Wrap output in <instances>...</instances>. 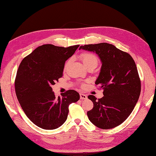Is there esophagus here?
<instances>
[{
	"instance_id": "34e87169",
	"label": "esophagus",
	"mask_w": 156,
	"mask_h": 156,
	"mask_svg": "<svg viewBox=\"0 0 156 156\" xmlns=\"http://www.w3.org/2000/svg\"><path fill=\"white\" fill-rule=\"evenodd\" d=\"M80 98H81V100H87V96L84 94L80 93Z\"/></svg>"
}]
</instances>
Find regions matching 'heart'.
I'll list each match as a JSON object with an SVG mask.
<instances>
[{
  "instance_id": "1",
  "label": "heart",
  "mask_w": 156,
  "mask_h": 156,
  "mask_svg": "<svg viewBox=\"0 0 156 156\" xmlns=\"http://www.w3.org/2000/svg\"><path fill=\"white\" fill-rule=\"evenodd\" d=\"M81 60L85 67L88 66V65L92 64H98V58L96 56L89 53H84L81 55Z\"/></svg>"
}]
</instances>
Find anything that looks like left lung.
Instances as JSON below:
<instances>
[{
	"label": "left lung",
	"mask_w": 156,
	"mask_h": 156,
	"mask_svg": "<svg viewBox=\"0 0 156 156\" xmlns=\"http://www.w3.org/2000/svg\"><path fill=\"white\" fill-rule=\"evenodd\" d=\"M79 49L96 53L101 67L95 82L103 90V97L88 96L94 103L87 112L88 119L99 128L108 129L120 125L128 117L140 94V81L131 55L107 43L82 45Z\"/></svg>",
	"instance_id": "left-lung-1"
}]
</instances>
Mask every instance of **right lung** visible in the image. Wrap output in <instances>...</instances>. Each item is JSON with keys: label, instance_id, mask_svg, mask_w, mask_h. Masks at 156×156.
<instances>
[{"label": "right lung", "instance_id": "obj_1", "mask_svg": "<svg viewBox=\"0 0 156 156\" xmlns=\"http://www.w3.org/2000/svg\"><path fill=\"white\" fill-rule=\"evenodd\" d=\"M79 47L41 45L19 66L15 81L17 100L27 116L42 129H55L62 126L67 119L69 105L79 100V94L73 90L56 98L51 88L62 77L66 61Z\"/></svg>", "mask_w": 156, "mask_h": 156}]
</instances>
